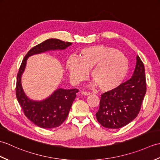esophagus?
Instances as JSON below:
<instances>
[{"mask_svg": "<svg viewBox=\"0 0 160 160\" xmlns=\"http://www.w3.org/2000/svg\"><path fill=\"white\" fill-rule=\"evenodd\" d=\"M81 93L84 95V96H89V95L91 94V93L89 92V91H81Z\"/></svg>", "mask_w": 160, "mask_h": 160, "instance_id": "34e87169", "label": "esophagus"}]
</instances>
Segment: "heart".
I'll return each mask as SVG.
<instances>
[{
    "label": "heart",
    "mask_w": 160,
    "mask_h": 160,
    "mask_svg": "<svg viewBox=\"0 0 160 160\" xmlns=\"http://www.w3.org/2000/svg\"><path fill=\"white\" fill-rule=\"evenodd\" d=\"M66 69L71 79L79 83L85 80L89 71L91 79L103 91L116 89L123 82L129 69L128 60L123 53L105 45L80 49L76 58L67 59Z\"/></svg>",
    "instance_id": "obj_1"
}]
</instances>
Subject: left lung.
Instances as JSON below:
<instances>
[{
  "label": "left lung",
  "instance_id": "left-lung-1",
  "mask_svg": "<svg viewBox=\"0 0 160 160\" xmlns=\"http://www.w3.org/2000/svg\"><path fill=\"white\" fill-rule=\"evenodd\" d=\"M147 92L145 69L140 58L131 79L116 89L101 95L96 118L102 127L116 129L124 127L138 116Z\"/></svg>",
  "mask_w": 160,
  "mask_h": 160
}]
</instances>
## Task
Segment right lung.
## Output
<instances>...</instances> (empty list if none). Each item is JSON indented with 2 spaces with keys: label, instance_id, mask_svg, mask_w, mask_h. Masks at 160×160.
<instances>
[{
  "label": "right lung",
  "instance_id": "add662e5",
  "mask_svg": "<svg viewBox=\"0 0 160 160\" xmlns=\"http://www.w3.org/2000/svg\"><path fill=\"white\" fill-rule=\"evenodd\" d=\"M71 42L50 38L33 47L26 54L17 75L16 94L23 113L29 120L38 127L43 128H52L59 127L66 120L76 93L77 89H58L41 101L32 100L26 96L22 89L21 76L25 71L28 58L34 54L50 50H63L71 45Z\"/></svg>",
  "mask_w": 160,
  "mask_h": 160
}]
</instances>
